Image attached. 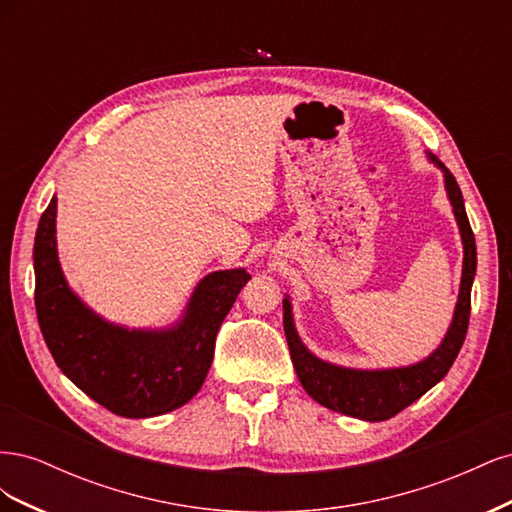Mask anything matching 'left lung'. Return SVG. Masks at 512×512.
<instances>
[{"label":"left lung","mask_w":512,"mask_h":512,"mask_svg":"<svg viewBox=\"0 0 512 512\" xmlns=\"http://www.w3.org/2000/svg\"><path fill=\"white\" fill-rule=\"evenodd\" d=\"M427 160L442 170L444 190L448 203L453 207L455 222L463 245L461 282L455 303L453 320L442 337L440 346L425 359L412 365L382 367V369H359L344 367L320 359L309 350L294 327L290 294H284V333L290 350V359L297 371L303 389L320 406L346 416L361 418V421L378 423L395 416L418 397H423L431 386H436L455 363L463 346L470 322V294L476 275V241L470 228V220L463 205V196L455 177L436 156L427 153Z\"/></svg>","instance_id":"obj_1"}]
</instances>
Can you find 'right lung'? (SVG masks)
Returning a JSON list of instances; mask_svg holds the SVG:
<instances>
[{
    "label": "right lung",
    "instance_id": "1",
    "mask_svg": "<svg viewBox=\"0 0 512 512\" xmlns=\"http://www.w3.org/2000/svg\"><path fill=\"white\" fill-rule=\"evenodd\" d=\"M34 273L40 331L61 374L126 418L173 412L200 391L220 324L252 280L243 267L205 275L168 327L130 329L106 320L70 288L61 269L57 196L36 230Z\"/></svg>",
    "mask_w": 512,
    "mask_h": 512
}]
</instances>
